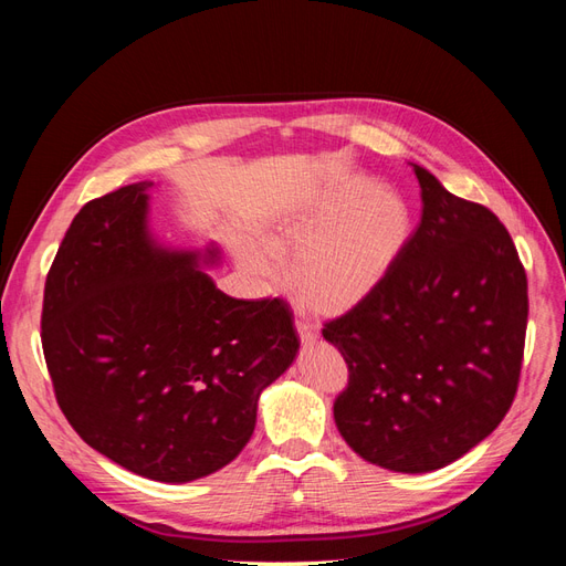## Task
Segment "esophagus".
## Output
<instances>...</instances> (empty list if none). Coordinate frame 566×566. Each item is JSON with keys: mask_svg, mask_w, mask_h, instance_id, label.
<instances>
[{"mask_svg": "<svg viewBox=\"0 0 566 566\" xmlns=\"http://www.w3.org/2000/svg\"><path fill=\"white\" fill-rule=\"evenodd\" d=\"M295 328H297V335H300L304 347L316 345V342H318V331H316V325H314L312 321L297 318V321H295Z\"/></svg>", "mask_w": 566, "mask_h": 566, "instance_id": "34e87169", "label": "esophagus"}]
</instances>
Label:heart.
Masks as SVG:
<instances>
[{
	"instance_id": "1",
	"label": "heart",
	"mask_w": 566,
	"mask_h": 566,
	"mask_svg": "<svg viewBox=\"0 0 566 566\" xmlns=\"http://www.w3.org/2000/svg\"><path fill=\"white\" fill-rule=\"evenodd\" d=\"M413 238L410 202L389 186L352 179L281 205L248 266L262 279L287 264V285L314 314L342 316L366 304L401 262Z\"/></svg>"
}]
</instances>
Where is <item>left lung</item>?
<instances>
[{
  "label": "left lung",
  "mask_w": 566,
  "mask_h": 566,
  "mask_svg": "<svg viewBox=\"0 0 566 566\" xmlns=\"http://www.w3.org/2000/svg\"><path fill=\"white\" fill-rule=\"evenodd\" d=\"M422 217L385 285L325 323L349 385L335 424L364 460L420 474L451 465L501 424L517 394L526 273L489 208L413 165Z\"/></svg>",
  "instance_id": "8db88e82"
}]
</instances>
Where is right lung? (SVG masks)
I'll list each match as a JSON object with an SVG mask.
<instances>
[{"mask_svg": "<svg viewBox=\"0 0 566 566\" xmlns=\"http://www.w3.org/2000/svg\"><path fill=\"white\" fill-rule=\"evenodd\" d=\"M153 181L90 200L46 273L42 349L73 430L125 470L167 484L243 451L260 394L295 361L283 300H235L148 229Z\"/></svg>", "mask_w": 566, "mask_h": 566, "instance_id": "obj_1", "label": "right lung"}]
</instances>
